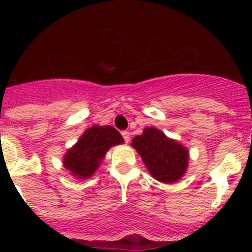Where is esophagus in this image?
<instances>
[{"label": "esophagus", "instance_id": "esophagus-1", "mask_svg": "<svg viewBox=\"0 0 252 252\" xmlns=\"http://www.w3.org/2000/svg\"><path fill=\"white\" fill-rule=\"evenodd\" d=\"M122 136H123L124 141L126 142H129V140H130V133H129V131H126V130L122 131Z\"/></svg>", "mask_w": 252, "mask_h": 252}]
</instances>
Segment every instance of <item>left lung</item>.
Instances as JSON below:
<instances>
[{
    "instance_id": "1",
    "label": "left lung",
    "mask_w": 252,
    "mask_h": 252,
    "mask_svg": "<svg viewBox=\"0 0 252 252\" xmlns=\"http://www.w3.org/2000/svg\"><path fill=\"white\" fill-rule=\"evenodd\" d=\"M131 146L140 155L152 177L162 183L177 182L188 168L189 154L179 142L168 139L156 128H146Z\"/></svg>"
}]
</instances>
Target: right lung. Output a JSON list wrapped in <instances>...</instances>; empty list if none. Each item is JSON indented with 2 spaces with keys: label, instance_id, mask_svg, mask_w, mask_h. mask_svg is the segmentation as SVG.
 <instances>
[{
  "label": "right lung",
  "instance_id": "add662e5",
  "mask_svg": "<svg viewBox=\"0 0 252 252\" xmlns=\"http://www.w3.org/2000/svg\"><path fill=\"white\" fill-rule=\"evenodd\" d=\"M124 142L113 126H94L83 134L77 145L65 154L64 167L80 179L90 178L101 163L106 151L111 146Z\"/></svg>",
  "mask_w": 252,
  "mask_h": 252
}]
</instances>
